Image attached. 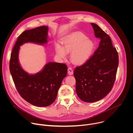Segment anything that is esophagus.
Here are the masks:
<instances>
[{"mask_svg": "<svg viewBox=\"0 0 133 133\" xmlns=\"http://www.w3.org/2000/svg\"><path fill=\"white\" fill-rule=\"evenodd\" d=\"M68 74L69 75H72L73 74V69L70 67L68 68Z\"/></svg>", "mask_w": 133, "mask_h": 133, "instance_id": "obj_1", "label": "esophagus"}]
</instances>
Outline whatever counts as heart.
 Returning <instances> with one entry per match:
<instances>
[{"instance_id": "obj_1", "label": "heart", "mask_w": 133, "mask_h": 133, "mask_svg": "<svg viewBox=\"0 0 133 133\" xmlns=\"http://www.w3.org/2000/svg\"><path fill=\"white\" fill-rule=\"evenodd\" d=\"M63 47L57 44L55 50L57 55L61 59H65L66 53H70L71 62L77 65L86 63L92 54L94 44L87 37L81 32L69 35L63 40Z\"/></svg>"}]
</instances>
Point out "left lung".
<instances>
[{
    "instance_id": "left-lung-1",
    "label": "left lung",
    "mask_w": 133,
    "mask_h": 133,
    "mask_svg": "<svg viewBox=\"0 0 133 133\" xmlns=\"http://www.w3.org/2000/svg\"><path fill=\"white\" fill-rule=\"evenodd\" d=\"M91 25L95 36L101 39L99 46L85 64L74 71L76 91L81 100L88 103L101 100L110 91L119 63L118 52L109 36L97 25Z\"/></svg>"
}]
</instances>
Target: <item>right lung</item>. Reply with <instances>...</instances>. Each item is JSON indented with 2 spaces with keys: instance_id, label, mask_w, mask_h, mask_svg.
Masks as SVG:
<instances>
[{
  "instance_id": "obj_1",
  "label": "right lung",
  "mask_w": 133,
  "mask_h": 133,
  "mask_svg": "<svg viewBox=\"0 0 133 133\" xmlns=\"http://www.w3.org/2000/svg\"><path fill=\"white\" fill-rule=\"evenodd\" d=\"M48 29L43 26L22 32L14 46L9 62L10 72L19 94L29 103L39 107L48 106L55 101L67 75V67L65 64L50 62L41 71L29 75L19 63L18 52L20 46L26 43L46 44Z\"/></svg>"
}]
</instances>
